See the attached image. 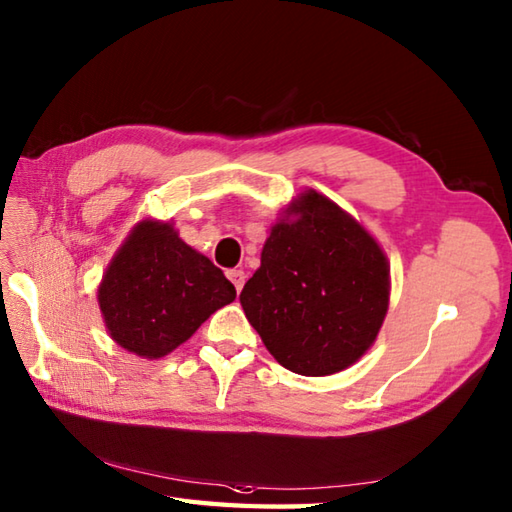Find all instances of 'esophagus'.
Returning <instances> with one entry per match:
<instances>
[{
  "label": "esophagus",
  "mask_w": 512,
  "mask_h": 512,
  "mask_svg": "<svg viewBox=\"0 0 512 512\" xmlns=\"http://www.w3.org/2000/svg\"><path fill=\"white\" fill-rule=\"evenodd\" d=\"M228 277H230V282L235 284V289H237V293L244 289V284H246V273L244 271H228Z\"/></svg>",
  "instance_id": "34e87169"
}]
</instances>
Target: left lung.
<instances>
[{"instance_id":"1","label":"left lung","mask_w":512,"mask_h":512,"mask_svg":"<svg viewBox=\"0 0 512 512\" xmlns=\"http://www.w3.org/2000/svg\"><path fill=\"white\" fill-rule=\"evenodd\" d=\"M239 300L280 366L305 377L334 375L377 341L391 266L352 214L305 189L273 223Z\"/></svg>"}]
</instances>
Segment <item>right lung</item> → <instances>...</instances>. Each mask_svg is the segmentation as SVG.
Segmentation results:
<instances>
[{"instance_id": "right-lung-1", "label": "right lung", "mask_w": 512, "mask_h": 512, "mask_svg": "<svg viewBox=\"0 0 512 512\" xmlns=\"http://www.w3.org/2000/svg\"><path fill=\"white\" fill-rule=\"evenodd\" d=\"M235 298L221 268L158 219L135 225L97 289L110 339L142 359L167 357Z\"/></svg>"}]
</instances>
